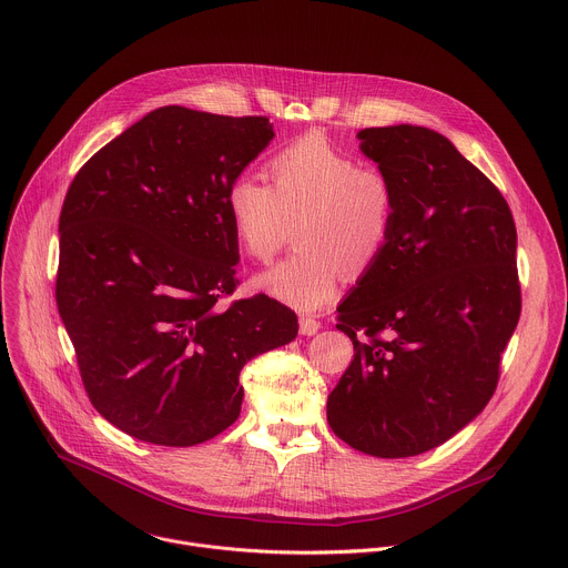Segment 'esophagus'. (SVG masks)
<instances>
[{
  "instance_id": "1",
  "label": "esophagus",
  "mask_w": 568,
  "mask_h": 568,
  "mask_svg": "<svg viewBox=\"0 0 568 568\" xmlns=\"http://www.w3.org/2000/svg\"><path fill=\"white\" fill-rule=\"evenodd\" d=\"M298 325H301V334H303V336H314V334H318V329H321V321H316V318H312V316H301Z\"/></svg>"
}]
</instances>
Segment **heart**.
Listing matches in <instances>:
<instances>
[{"mask_svg":"<svg viewBox=\"0 0 568 568\" xmlns=\"http://www.w3.org/2000/svg\"><path fill=\"white\" fill-rule=\"evenodd\" d=\"M270 185L241 174L225 192V207L241 247L267 263L290 243L298 250L258 276L274 298L296 310L329 303L345 272L363 276L385 254L396 219L389 176L358 163L321 134H305L267 161Z\"/></svg>","mask_w":568,"mask_h":568,"instance_id":"heart-1","label":"heart"}]
</instances>
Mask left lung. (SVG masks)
I'll return each mask as SVG.
<instances>
[{
    "label": "left lung",
    "mask_w": 568,
    "mask_h": 568,
    "mask_svg": "<svg viewBox=\"0 0 568 568\" xmlns=\"http://www.w3.org/2000/svg\"><path fill=\"white\" fill-rule=\"evenodd\" d=\"M361 152L396 192L392 241L338 305L354 361L327 398L349 447L409 458L491 400L520 318L518 234L500 190L423 125L365 128Z\"/></svg>",
    "instance_id": "obj_1"
}]
</instances>
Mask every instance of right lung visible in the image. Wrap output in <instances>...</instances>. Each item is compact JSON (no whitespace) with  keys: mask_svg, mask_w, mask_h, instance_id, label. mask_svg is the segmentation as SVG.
<instances>
[{"mask_svg":"<svg viewBox=\"0 0 568 568\" xmlns=\"http://www.w3.org/2000/svg\"><path fill=\"white\" fill-rule=\"evenodd\" d=\"M267 116L148 112L74 176L59 216L57 307L94 409L163 447L219 436L241 414V369L298 321L236 287L225 192L270 145Z\"/></svg>","mask_w":568,"mask_h":568,"instance_id":"1","label":"right lung"}]
</instances>
